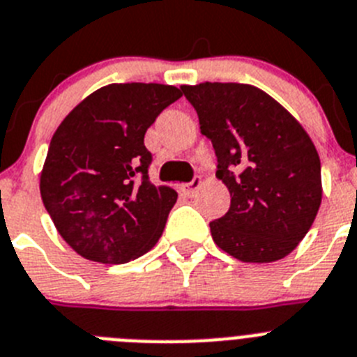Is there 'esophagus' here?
I'll use <instances>...</instances> for the list:
<instances>
[{
    "label": "esophagus",
    "mask_w": 357,
    "mask_h": 357,
    "mask_svg": "<svg viewBox=\"0 0 357 357\" xmlns=\"http://www.w3.org/2000/svg\"><path fill=\"white\" fill-rule=\"evenodd\" d=\"M199 188H201V178H194L190 183H187V185H183V192H185V194H187L188 197L196 196Z\"/></svg>",
    "instance_id": "1"
}]
</instances>
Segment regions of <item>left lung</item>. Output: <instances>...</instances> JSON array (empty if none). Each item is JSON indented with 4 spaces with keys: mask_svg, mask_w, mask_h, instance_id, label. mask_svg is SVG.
<instances>
[{
    "mask_svg": "<svg viewBox=\"0 0 357 357\" xmlns=\"http://www.w3.org/2000/svg\"><path fill=\"white\" fill-rule=\"evenodd\" d=\"M213 145L217 178L230 190L228 212L210 222L213 243L243 262L289 255L321 203L314 144L268 93L237 82L181 86Z\"/></svg>",
    "mask_w": 357,
    "mask_h": 357,
    "instance_id": "obj_1",
    "label": "left lung"
}]
</instances>
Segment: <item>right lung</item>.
<instances>
[{
    "label": "right lung",
    "mask_w": 357,
    "mask_h": 357,
    "mask_svg": "<svg viewBox=\"0 0 357 357\" xmlns=\"http://www.w3.org/2000/svg\"><path fill=\"white\" fill-rule=\"evenodd\" d=\"M181 98L165 84H109L68 114L50 142L41 197L61 237L79 255L126 264L163 234L178 194L149 179L145 132Z\"/></svg>",
    "instance_id": "1"
}]
</instances>
